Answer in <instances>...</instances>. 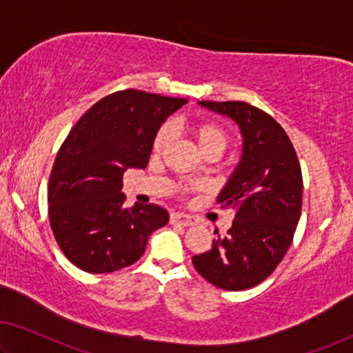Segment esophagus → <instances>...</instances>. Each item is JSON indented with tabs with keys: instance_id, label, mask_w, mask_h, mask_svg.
<instances>
[{
	"instance_id": "34e87169",
	"label": "esophagus",
	"mask_w": 353,
	"mask_h": 353,
	"mask_svg": "<svg viewBox=\"0 0 353 353\" xmlns=\"http://www.w3.org/2000/svg\"><path fill=\"white\" fill-rule=\"evenodd\" d=\"M171 223H179L183 225V227H192V225L196 223V220L192 215L185 214H171Z\"/></svg>"
}]
</instances>
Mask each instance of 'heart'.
Returning <instances> with one entry per match:
<instances>
[{
	"instance_id": "obj_1",
	"label": "heart",
	"mask_w": 353,
	"mask_h": 353,
	"mask_svg": "<svg viewBox=\"0 0 353 353\" xmlns=\"http://www.w3.org/2000/svg\"><path fill=\"white\" fill-rule=\"evenodd\" d=\"M190 133L193 136L194 143H196L198 149L201 154L206 155H215L220 157L227 150L230 144V136L227 131H225L222 126L212 122H201L193 125L190 128ZM171 141V130L168 125H163L159 128L154 141H152V154L155 157L161 155L165 152L166 145L170 144Z\"/></svg>"
}]
</instances>
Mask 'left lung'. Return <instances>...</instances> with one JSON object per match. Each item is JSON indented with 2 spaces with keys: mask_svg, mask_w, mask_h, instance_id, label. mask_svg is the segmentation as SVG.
Segmentation results:
<instances>
[{
  "mask_svg": "<svg viewBox=\"0 0 353 353\" xmlns=\"http://www.w3.org/2000/svg\"><path fill=\"white\" fill-rule=\"evenodd\" d=\"M236 122L243 155L217 203L236 209L233 225L212 247L193 256V266L212 285L245 290L276 270L293 241L303 204L296 152L270 114L244 101H199Z\"/></svg>",
  "mask_w": 353,
  "mask_h": 353,
  "instance_id": "obj_1",
  "label": "left lung"
}]
</instances>
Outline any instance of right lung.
I'll use <instances>...</instances> for the list:
<instances>
[{"mask_svg":"<svg viewBox=\"0 0 353 353\" xmlns=\"http://www.w3.org/2000/svg\"><path fill=\"white\" fill-rule=\"evenodd\" d=\"M187 103L122 90L94 103L61 144L49 179V220L63 254L92 274L133 265L170 214L157 204L123 208L122 177L144 170L163 122Z\"/></svg>","mask_w":353,"mask_h":353,"instance_id":"1","label":"right lung"}]
</instances>
